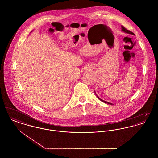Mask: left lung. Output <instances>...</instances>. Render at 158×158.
Returning <instances> with one entry per match:
<instances>
[{"label": "left lung", "instance_id": "1", "mask_svg": "<svg viewBox=\"0 0 158 158\" xmlns=\"http://www.w3.org/2000/svg\"><path fill=\"white\" fill-rule=\"evenodd\" d=\"M121 31H123V32H126V33H127V34H132V35H134V33L133 32H131V31H130L127 30V29H126L123 26H121ZM95 95H97V97H98V99L100 100V101H102L103 102H105L106 104H111V105H114L112 103H110V102H107V101H104V100H102V99H101V98H99V97H98V95H97V94H96V92H95Z\"/></svg>", "mask_w": 158, "mask_h": 158}]
</instances>
